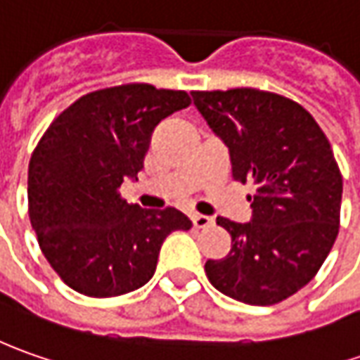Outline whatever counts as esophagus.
<instances>
[{
    "mask_svg": "<svg viewBox=\"0 0 360 360\" xmlns=\"http://www.w3.org/2000/svg\"><path fill=\"white\" fill-rule=\"evenodd\" d=\"M193 225L197 227V229H207V227H211L213 225V217H207V215H199V213H195L191 215Z\"/></svg>",
    "mask_w": 360,
    "mask_h": 360,
    "instance_id": "34e87169",
    "label": "esophagus"
}]
</instances>
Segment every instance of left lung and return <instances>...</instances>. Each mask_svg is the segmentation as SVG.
<instances>
[{"label": "left lung", "mask_w": 360, "mask_h": 360, "mask_svg": "<svg viewBox=\"0 0 360 360\" xmlns=\"http://www.w3.org/2000/svg\"><path fill=\"white\" fill-rule=\"evenodd\" d=\"M229 147L233 179L251 183L253 221L217 217L231 251L209 259L211 285L235 301L277 304L325 263L341 223L342 177L327 135L289 97L255 87L191 91Z\"/></svg>", "instance_id": "1"}]
</instances>
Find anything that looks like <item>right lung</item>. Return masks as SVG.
Here are the masks:
<instances>
[{"mask_svg": "<svg viewBox=\"0 0 360 360\" xmlns=\"http://www.w3.org/2000/svg\"><path fill=\"white\" fill-rule=\"evenodd\" d=\"M189 103L181 89L123 83L81 95L41 135L27 171L30 221L73 291L107 299L139 289L169 233L191 229L177 209H141L119 193L143 169L157 123Z\"/></svg>", "mask_w": 360, "mask_h": 360, "instance_id": "1", "label": "right lung"}]
</instances>
